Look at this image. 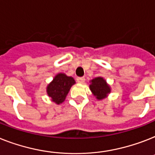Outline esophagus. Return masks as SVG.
<instances>
[{
    "mask_svg": "<svg viewBox=\"0 0 155 155\" xmlns=\"http://www.w3.org/2000/svg\"><path fill=\"white\" fill-rule=\"evenodd\" d=\"M76 80H77V82L79 83V84H84V82H85V78H84V77H78L77 79H76Z\"/></svg>",
    "mask_w": 155,
    "mask_h": 155,
    "instance_id": "obj_1",
    "label": "esophagus"
}]
</instances>
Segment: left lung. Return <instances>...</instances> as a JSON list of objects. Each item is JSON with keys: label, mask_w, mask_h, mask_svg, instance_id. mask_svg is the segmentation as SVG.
I'll use <instances>...</instances> for the list:
<instances>
[{"label": "left lung", "mask_w": 155, "mask_h": 155, "mask_svg": "<svg viewBox=\"0 0 155 155\" xmlns=\"http://www.w3.org/2000/svg\"><path fill=\"white\" fill-rule=\"evenodd\" d=\"M89 88L92 95L98 100H102L107 98L111 91L110 85L107 83L106 80L101 76L94 78L90 80Z\"/></svg>", "instance_id": "obj_1"}]
</instances>
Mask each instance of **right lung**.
<instances>
[{
    "label": "right lung",
    "mask_w": 155,
    "mask_h": 155,
    "mask_svg": "<svg viewBox=\"0 0 155 155\" xmlns=\"http://www.w3.org/2000/svg\"><path fill=\"white\" fill-rule=\"evenodd\" d=\"M75 84L73 77L68 76L64 73H58L48 84L46 91L51 101L59 105L64 101L71 86Z\"/></svg>",
    "instance_id": "add662e5"
}]
</instances>
